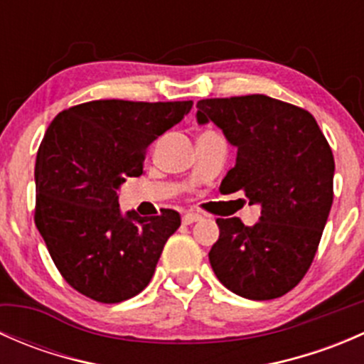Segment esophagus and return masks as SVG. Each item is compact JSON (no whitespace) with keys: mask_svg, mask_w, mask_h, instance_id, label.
I'll return each instance as SVG.
<instances>
[{"mask_svg":"<svg viewBox=\"0 0 364 364\" xmlns=\"http://www.w3.org/2000/svg\"><path fill=\"white\" fill-rule=\"evenodd\" d=\"M200 218H203V215H199V213L188 211L183 215V223H185V225H190V223H193V222H199Z\"/></svg>","mask_w":364,"mask_h":364,"instance_id":"1","label":"esophagus"}]
</instances>
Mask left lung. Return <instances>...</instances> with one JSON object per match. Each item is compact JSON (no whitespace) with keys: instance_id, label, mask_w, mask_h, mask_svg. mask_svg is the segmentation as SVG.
Segmentation results:
<instances>
[{"instance_id":"8db88e82","label":"left lung","mask_w":364,"mask_h":364,"mask_svg":"<svg viewBox=\"0 0 364 364\" xmlns=\"http://www.w3.org/2000/svg\"><path fill=\"white\" fill-rule=\"evenodd\" d=\"M197 121H209L237 148L222 193L243 190L260 218H218L209 250L216 278L234 294L266 301L287 294L306 274L333 204L335 159L310 112L266 95L197 102Z\"/></svg>"}]
</instances>
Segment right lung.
Here are the masks:
<instances>
[{"instance_id":"right-lung-1","label":"right lung","mask_w":364,"mask_h":364,"mask_svg":"<svg viewBox=\"0 0 364 364\" xmlns=\"http://www.w3.org/2000/svg\"><path fill=\"white\" fill-rule=\"evenodd\" d=\"M193 102L93 100L60 112L36 153L35 223L54 264L80 294L121 303L144 291L164 245L181 225L174 209L123 215L117 190L142 174L146 149Z\"/></svg>"}]
</instances>
